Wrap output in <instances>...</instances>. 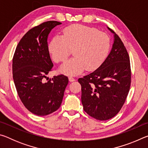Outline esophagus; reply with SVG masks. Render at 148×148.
Returning <instances> with one entry per match:
<instances>
[{
	"label": "esophagus",
	"mask_w": 148,
	"mask_h": 148,
	"mask_svg": "<svg viewBox=\"0 0 148 148\" xmlns=\"http://www.w3.org/2000/svg\"><path fill=\"white\" fill-rule=\"evenodd\" d=\"M69 81L71 82H74V81H75V78H74V77H72V76L69 77Z\"/></svg>",
	"instance_id": "obj_1"
}]
</instances>
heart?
Listing matches in <instances>:
<instances>
[{
	"instance_id": "b5f03b06",
	"label": "heart",
	"mask_w": 148,
	"mask_h": 148,
	"mask_svg": "<svg viewBox=\"0 0 148 148\" xmlns=\"http://www.w3.org/2000/svg\"><path fill=\"white\" fill-rule=\"evenodd\" d=\"M110 39L108 35L93 27L73 25L64 30L63 36L56 35L50 42L49 51L55 61L64 62L71 54L74 57L60 68L64 74L75 76L86 68L96 69L108 53Z\"/></svg>"
}]
</instances>
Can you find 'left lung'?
Returning <instances> with one entry per match:
<instances>
[{
	"label": "left lung",
	"mask_w": 148,
	"mask_h": 148,
	"mask_svg": "<svg viewBox=\"0 0 148 148\" xmlns=\"http://www.w3.org/2000/svg\"><path fill=\"white\" fill-rule=\"evenodd\" d=\"M108 29L114 34L111 51L98 69L78 79L84 111L101 121L111 119L119 112L131 79L128 52L118 35Z\"/></svg>",
	"instance_id": "8db88e82"
}]
</instances>
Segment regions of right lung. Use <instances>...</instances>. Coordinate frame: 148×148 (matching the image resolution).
<instances>
[{
	"label": "right lung",
	"instance_id": "add662e5",
	"mask_svg": "<svg viewBox=\"0 0 148 148\" xmlns=\"http://www.w3.org/2000/svg\"><path fill=\"white\" fill-rule=\"evenodd\" d=\"M61 24L49 21L30 29L14 55L12 72L17 92L26 108L37 116H46L59 108L69 83L68 77L62 74L44 82L53 66L47 38L51 30Z\"/></svg>",
	"mask_w": 148,
	"mask_h": 148
}]
</instances>
